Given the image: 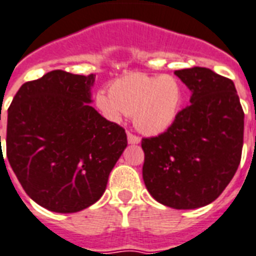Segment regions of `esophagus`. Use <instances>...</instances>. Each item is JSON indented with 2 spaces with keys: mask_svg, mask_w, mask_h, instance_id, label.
<instances>
[{
  "mask_svg": "<svg viewBox=\"0 0 256 256\" xmlns=\"http://www.w3.org/2000/svg\"><path fill=\"white\" fill-rule=\"evenodd\" d=\"M126 136H128V142H130V144H138V142L141 141L138 136L130 134V132H128V134H126Z\"/></svg>",
  "mask_w": 256,
  "mask_h": 256,
  "instance_id": "1",
  "label": "esophagus"
}]
</instances>
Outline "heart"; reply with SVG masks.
I'll use <instances>...</instances> for the list:
<instances>
[{"mask_svg":"<svg viewBox=\"0 0 256 256\" xmlns=\"http://www.w3.org/2000/svg\"><path fill=\"white\" fill-rule=\"evenodd\" d=\"M184 102V90L172 75L132 72L116 79L110 94L100 91L96 106L112 122L122 115H132L141 134L157 136L166 132L178 118Z\"/></svg>","mask_w":256,"mask_h":256,"instance_id":"b5f03b06","label":"heart"}]
</instances>
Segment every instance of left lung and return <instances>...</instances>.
<instances>
[{"label": "left lung", "instance_id": "8db88e82", "mask_svg": "<svg viewBox=\"0 0 256 256\" xmlns=\"http://www.w3.org/2000/svg\"><path fill=\"white\" fill-rule=\"evenodd\" d=\"M174 74L192 91V104L166 132L142 138V178L157 202L197 209L216 201L238 169L244 112L228 78L205 67Z\"/></svg>", "mask_w": 256, "mask_h": 256}]
</instances>
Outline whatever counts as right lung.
Masks as SVG:
<instances>
[{"label": "right lung", "instance_id": "1", "mask_svg": "<svg viewBox=\"0 0 256 256\" xmlns=\"http://www.w3.org/2000/svg\"><path fill=\"white\" fill-rule=\"evenodd\" d=\"M94 82V74L50 71L22 84L8 110L10 166L28 197L51 212L95 204L126 148L124 128L90 106Z\"/></svg>", "mask_w": 256, "mask_h": 256}]
</instances>
